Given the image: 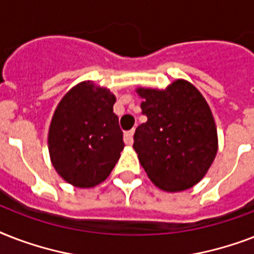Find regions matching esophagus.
<instances>
[{
  "label": "esophagus",
  "mask_w": 254,
  "mask_h": 254,
  "mask_svg": "<svg viewBox=\"0 0 254 254\" xmlns=\"http://www.w3.org/2000/svg\"><path fill=\"white\" fill-rule=\"evenodd\" d=\"M133 134H134V130L125 131V134H124V141H125L127 145H131V143H133Z\"/></svg>",
  "instance_id": "34e87169"
}]
</instances>
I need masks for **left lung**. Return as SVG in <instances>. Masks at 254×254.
I'll list each match as a JSON object with an SVG mask.
<instances>
[{"instance_id": "8db88e82", "label": "left lung", "mask_w": 254, "mask_h": 254, "mask_svg": "<svg viewBox=\"0 0 254 254\" xmlns=\"http://www.w3.org/2000/svg\"><path fill=\"white\" fill-rule=\"evenodd\" d=\"M147 117L134 133L135 153L147 177L163 191L191 189L217 153L212 112L191 83L175 80L166 89H137Z\"/></svg>"}]
</instances>
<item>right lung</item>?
I'll list each match as a JSON object with an SVG mask.
<instances>
[{
  "label": "right lung",
  "mask_w": 254,
  "mask_h": 254,
  "mask_svg": "<svg viewBox=\"0 0 254 254\" xmlns=\"http://www.w3.org/2000/svg\"><path fill=\"white\" fill-rule=\"evenodd\" d=\"M116 97L107 88L83 81L69 89L55 109L49 130L54 167L65 182L95 187L109 177L125 143Z\"/></svg>",
  "instance_id": "right-lung-1"
}]
</instances>
